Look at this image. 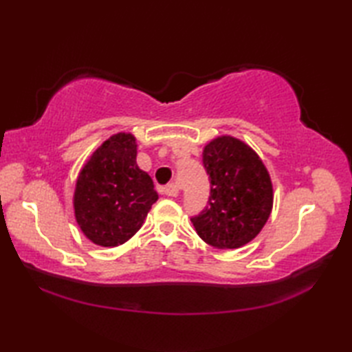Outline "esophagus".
I'll return each mask as SVG.
<instances>
[{
    "label": "esophagus",
    "instance_id": "34e87169",
    "mask_svg": "<svg viewBox=\"0 0 352 352\" xmlns=\"http://www.w3.org/2000/svg\"><path fill=\"white\" fill-rule=\"evenodd\" d=\"M164 193H166L168 197H177L178 195V184L177 183L168 184L166 188H164Z\"/></svg>",
    "mask_w": 352,
    "mask_h": 352
}]
</instances>
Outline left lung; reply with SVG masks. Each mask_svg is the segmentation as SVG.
<instances>
[{
	"mask_svg": "<svg viewBox=\"0 0 352 352\" xmlns=\"http://www.w3.org/2000/svg\"><path fill=\"white\" fill-rule=\"evenodd\" d=\"M203 163L210 197L208 206L190 221L206 243L218 250L241 248L260 233L271 214L269 172L252 148L231 136L207 144Z\"/></svg>",
	"mask_w": 352,
	"mask_h": 352,
	"instance_id": "left-lung-1",
	"label": "left lung"
}]
</instances>
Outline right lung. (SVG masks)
Here are the masks:
<instances>
[{
  "label": "right lung",
  "instance_id": "obj_1",
  "mask_svg": "<svg viewBox=\"0 0 352 352\" xmlns=\"http://www.w3.org/2000/svg\"><path fill=\"white\" fill-rule=\"evenodd\" d=\"M130 133H118L96 149L81 169L74 193L76 219L100 246H118L138 233L159 199L154 183L136 163Z\"/></svg>",
  "mask_w": 352,
  "mask_h": 352
}]
</instances>
